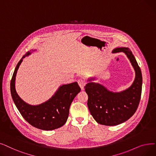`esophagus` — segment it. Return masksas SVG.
<instances>
[{
  "label": "esophagus",
  "mask_w": 156,
  "mask_h": 156,
  "mask_svg": "<svg viewBox=\"0 0 156 156\" xmlns=\"http://www.w3.org/2000/svg\"><path fill=\"white\" fill-rule=\"evenodd\" d=\"M78 85L80 87L81 89H83L85 85H86V82H85V81L84 80H83V79H79L78 80Z\"/></svg>",
  "instance_id": "obj_1"
}]
</instances>
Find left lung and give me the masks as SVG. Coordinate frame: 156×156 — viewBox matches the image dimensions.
Here are the masks:
<instances>
[{
    "label": "left lung",
    "instance_id": "1",
    "mask_svg": "<svg viewBox=\"0 0 156 156\" xmlns=\"http://www.w3.org/2000/svg\"><path fill=\"white\" fill-rule=\"evenodd\" d=\"M112 52H124L129 59L136 74L131 86L120 92H113L102 85L90 82L95 78H90L84 87L93 118L100 124L110 126L123 123L133 115L140 103L142 88L141 71L132 51L128 48H117Z\"/></svg>",
    "mask_w": 156,
    "mask_h": 156
}]
</instances>
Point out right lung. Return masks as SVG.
Returning <instances> with one entry per match:
<instances>
[{"label": "right lung", "mask_w": 156, "mask_h": 156, "mask_svg": "<svg viewBox=\"0 0 156 156\" xmlns=\"http://www.w3.org/2000/svg\"><path fill=\"white\" fill-rule=\"evenodd\" d=\"M28 51L18 62L11 80V94L13 101L25 120L40 129L50 131L62 127L69 116V108L74 98L81 90L77 82L60 86L53 96L46 102L36 106L26 103L15 89L17 71L23 58L30 55Z\"/></svg>", "instance_id": "1"}]
</instances>
